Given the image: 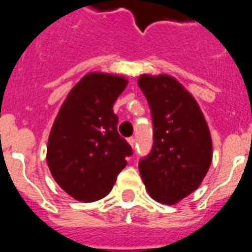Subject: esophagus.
Masks as SVG:
<instances>
[{
	"instance_id": "esophagus-1",
	"label": "esophagus",
	"mask_w": 252,
	"mask_h": 252,
	"mask_svg": "<svg viewBox=\"0 0 252 252\" xmlns=\"http://www.w3.org/2000/svg\"><path fill=\"white\" fill-rule=\"evenodd\" d=\"M128 143L130 144V146H132L133 148H134V146H135V138H134V137H129V138H128Z\"/></svg>"
}]
</instances>
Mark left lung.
Listing matches in <instances>:
<instances>
[{
    "label": "left lung",
    "mask_w": 252,
    "mask_h": 252,
    "mask_svg": "<svg viewBox=\"0 0 252 252\" xmlns=\"http://www.w3.org/2000/svg\"><path fill=\"white\" fill-rule=\"evenodd\" d=\"M138 86L150 105L153 146L138 167L148 194L176 204L198 189L212 162V138L195 99L171 76L142 74Z\"/></svg>",
    "instance_id": "left-lung-1"
}]
</instances>
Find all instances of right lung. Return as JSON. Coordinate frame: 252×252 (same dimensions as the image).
<instances>
[{"label": "right lung", "mask_w": 252, "mask_h": 252, "mask_svg": "<svg viewBox=\"0 0 252 252\" xmlns=\"http://www.w3.org/2000/svg\"><path fill=\"white\" fill-rule=\"evenodd\" d=\"M128 81L93 72L81 78L61 106L50 130L47 162L57 184L81 202H95L113 189L132 156L118 133L113 105Z\"/></svg>", "instance_id": "add662e5"}]
</instances>
